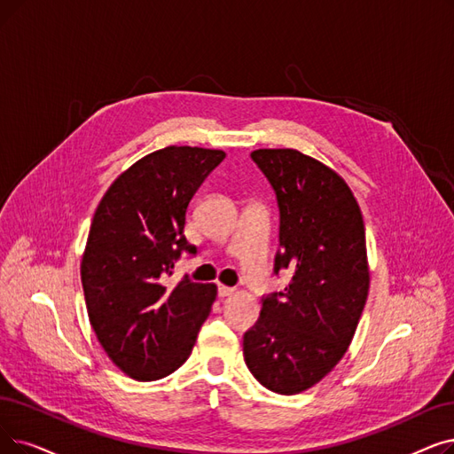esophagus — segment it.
<instances>
[{"label": "esophagus", "instance_id": "1", "mask_svg": "<svg viewBox=\"0 0 454 454\" xmlns=\"http://www.w3.org/2000/svg\"><path fill=\"white\" fill-rule=\"evenodd\" d=\"M235 293L233 287H228V286H219V297H231V294Z\"/></svg>", "mask_w": 454, "mask_h": 454}]
</instances>
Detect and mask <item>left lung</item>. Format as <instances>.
<instances>
[{"mask_svg": "<svg viewBox=\"0 0 454 454\" xmlns=\"http://www.w3.org/2000/svg\"><path fill=\"white\" fill-rule=\"evenodd\" d=\"M250 157L280 209L274 274L287 269L291 282L262 299L243 354L262 386L293 395L325 379L356 332L369 291L365 228L352 191L321 161L291 148Z\"/></svg>", "mask_w": 454, "mask_h": 454, "instance_id": "1", "label": "left lung"}]
</instances>
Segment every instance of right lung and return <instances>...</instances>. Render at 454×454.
<instances>
[{
    "mask_svg": "<svg viewBox=\"0 0 454 454\" xmlns=\"http://www.w3.org/2000/svg\"><path fill=\"white\" fill-rule=\"evenodd\" d=\"M226 153L167 146L113 182L98 204L82 260L89 321L113 364L137 380L174 372L194 347L216 297L215 284L165 276L184 252L191 199Z\"/></svg>",
    "mask_w": 454,
    "mask_h": 454,
    "instance_id": "right-lung-1",
    "label": "right lung"
}]
</instances>
